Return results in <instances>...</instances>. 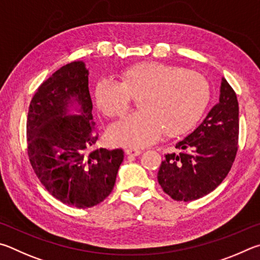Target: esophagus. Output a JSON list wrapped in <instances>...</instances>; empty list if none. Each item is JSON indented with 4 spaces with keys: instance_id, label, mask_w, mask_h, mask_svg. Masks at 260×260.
I'll return each instance as SVG.
<instances>
[{
    "instance_id": "34e87169",
    "label": "esophagus",
    "mask_w": 260,
    "mask_h": 260,
    "mask_svg": "<svg viewBox=\"0 0 260 260\" xmlns=\"http://www.w3.org/2000/svg\"><path fill=\"white\" fill-rule=\"evenodd\" d=\"M125 154L129 156H138L142 154V151L137 148H127V149H125Z\"/></svg>"
}]
</instances>
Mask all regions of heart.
I'll list each match as a JSON object with an SVG mask.
<instances>
[{"mask_svg":"<svg viewBox=\"0 0 260 260\" xmlns=\"http://www.w3.org/2000/svg\"><path fill=\"white\" fill-rule=\"evenodd\" d=\"M131 98L138 99L140 111L111 126L108 137L116 145L145 147L163 133L179 136L192 129L206 109L209 85L198 72L155 61L127 67L118 82L95 85V105L108 117L124 115Z\"/></svg>","mask_w":260,"mask_h":260,"instance_id":"obj_1","label":"heart"}]
</instances>
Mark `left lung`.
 <instances>
[{
    "mask_svg": "<svg viewBox=\"0 0 260 260\" xmlns=\"http://www.w3.org/2000/svg\"><path fill=\"white\" fill-rule=\"evenodd\" d=\"M239 103L221 80L219 102L192 134L176 144L157 172L163 190L176 201H193L212 192L229 175L238 152Z\"/></svg>",
    "mask_w": 260,
    "mask_h": 260,
    "instance_id": "8db88e82",
    "label": "left lung"
}]
</instances>
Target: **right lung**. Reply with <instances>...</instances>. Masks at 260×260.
I'll return each instance as SVG.
<instances>
[{"instance_id":"1","label":"right lung","mask_w":260,"mask_h":260,"mask_svg":"<svg viewBox=\"0 0 260 260\" xmlns=\"http://www.w3.org/2000/svg\"><path fill=\"white\" fill-rule=\"evenodd\" d=\"M89 72L81 60L56 71L36 90L27 116V153L35 175L59 201L77 209L103 202L114 188L122 148H97ZM73 102L80 116L68 114Z\"/></svg>"}]
</instances>
